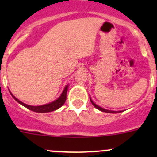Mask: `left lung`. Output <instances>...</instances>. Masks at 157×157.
<instances>
[{"label": "left lung", "instance_id": "obj_1", "mask_svg": "<svg viewBox=\"0 0 157 157\" xmlns=\"http://www.w3.org/2000/svg\"><path fill=\"white\" fill-rule=\"evenodd\" d=\"M90 101H91V103H92V105H94V107H95L96 109H98V110L101 111V112H108V113H117V112H122V111H117V112H116V111H110V110H107V109H103V108H101V107H100V106H98V105H96L95 103H94V102H93V101H92V100H91V99H90Z\"/></svg>", "mask_w": 157, "mask_h": 157}]
</instances>
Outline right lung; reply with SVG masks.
I'll return each instance as SVG.
<instances>
[{"mask_svg": "<svg viewBox=\"0 0 157 157\" xmlns=\"http://www.w3.org/2000/svg\"><path fill=\"white\" fill-rule=\"evenodd\" d=\"M67 88H68V86H66V87L63 90V93L61 94V95L59 96V98L58 99H56V101H52L49 104H46V105H40V106H31V105H26V104L23 103L22 101H20L19 100H18L16 97H14L12 94L11 95L12 96V98L17 101L18 103H19L20 105H22L23 106L26 107L27 109H30V110L33 111V112H40V113H45V112H52V111H55L56 109H59L63 104L65 103L67 98Z\"/></svg>", "mask_w": 157, "mask_h": 157, "instance_id": "1", "label": "right lung"}]
</instances>
